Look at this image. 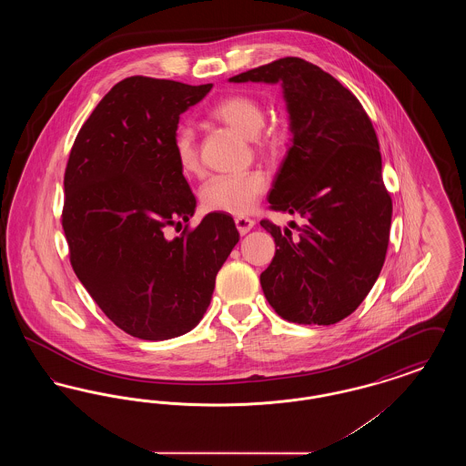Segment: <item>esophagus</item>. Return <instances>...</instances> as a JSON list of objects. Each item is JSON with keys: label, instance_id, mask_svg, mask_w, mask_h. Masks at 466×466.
I'll list each match as a JSON object with an SVG mask.
<instances>
[{"label": "esophagus", "instance_id": "esophagus-1", "mask_svg": "<svg viewBox=\"0 0 466 466\" xmlns=\"http://www.w3.org/2000/svg\"><path fill=\"white\" fill-rule=\"evenodd\" d=\"M236 227H238L239 234L244 236V234H248V232L255 227V220H251V218H244V217H238V218H236Z\"/></svg>", "mask_w": 466, "mask_h": 466}]
</instances>
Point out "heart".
<instances>
[{"instance_id":"heart-1","label":"heart","mask_w":466,"mask_h":466,"mask_svg":"<svg viewBox=\"0 0 466 466\" xmlns=\"http://www.w3.org/2000/svg\"><path fill=\"white\" fill-rule=\"evenodd\" d=\"M211 115L232 131L248 139H255L260 147L268 148L274 145L272 137H260L266 113L262 105L246 94H234L222 99ZM173 152L177 167L185 177H198L200 173L199 150L196 134L183 126L177 129L173 141ZM267 179L260 171H249L243 175H220L213 177L200 188V204L206 211L246 215L253 209L257 199L266 192Z\"/></svg>"}]
</instances>
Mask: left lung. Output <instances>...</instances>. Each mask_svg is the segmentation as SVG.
<instances>
[{
    "label": "left lung",
    "mask_w": 466,
    "mask_h": 466,
    "mask_svg": "<svg viewBox=\"0 0 466 466\" xmlns=\"http://www.w3.org/2000/svg\"><path fill=\"white\" fill-rule=\"evenodd\" d=\"M228 82L281 84L289 115L291 143L268 202L306 223L291 236L260 222L278 248L260 274L267 302L291 323L333 325L369 295L390 241L393 204L372 122L351 90L299 57Z\"/></svg>",
    "instance_id": "obj_1"
}]
</instances>
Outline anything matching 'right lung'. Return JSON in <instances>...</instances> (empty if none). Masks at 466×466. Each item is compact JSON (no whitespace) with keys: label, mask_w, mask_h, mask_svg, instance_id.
<instances>
[{"label":"right lung","mask_w":466,"mask_h":466,"mask_svg":"<svg viewBox=\"0 0 466 466\" xmlns=\"http://www.w3.org/2000/svg\"><path fill=\"white\" fill-rule=\"evenodd\" d=\"M213 84L129 76L99 101L76 136L65 173L69 260L94 302L124 332L166 340L190 332L239 241L236 223L196 211L173 141L179 115Z\"/></svg>","instance_id":"add662e5"}]
</instances>
